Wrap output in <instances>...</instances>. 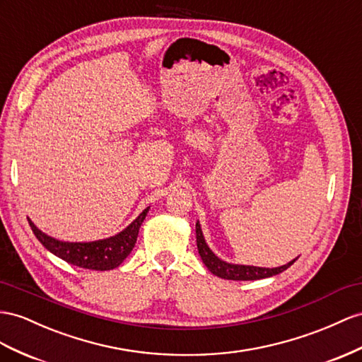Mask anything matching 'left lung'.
Masks as SVG:
<instances>
[{
  "label": "left lung",
  "mask_w": 362,
  "mask_h": 362,
  "mask_svg": "<svg viewBox=\"0 0 362 362\" xmlns=\"http://www.w3.org/2000/svg\"><path fill=\"white\" fill-rule=\"evenodd\" d=\"M196 235H197V249H199V254L202 257L203 263H205V266L212 274L220 276V278H225V280H238V281L262 280V278L272 276V275H276V274L286 271L287 267H291L296 260L295 258V260L289 262L287 264L280 266V267H274V269H269V267L229 264L223 260H220V258L216 257V254L208 247L205 238H203L199 221L196 223Z\"/></svg>",
  "instance_id": "1"
}]
</instances>
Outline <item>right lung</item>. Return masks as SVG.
<instances>
[{"label":"right lung","instance_id":"add662e5","mask_svg":"<svg viewBox=\"0 0 362 362\" xmlns=\"http://www.w3.org/2000/svg\"><path fill=\"white\" fill-rule=\"evenodd\" d=\"M148 209L150 208L144 209L142 214L128 228H125L122 233H119L115 237L98 240V242L90 243L59 242V240L44 234L30 220L29 225L36 238L42 243V246H45V249H49L52 254L62 258L64 262H67L73 266L84 267V269L110 271L117 267L129 255V252L133 251L139 234V228H141L142 221L145 220Z\"/></svg>","mask_w":362,"mask_h":362}]
</instances>
